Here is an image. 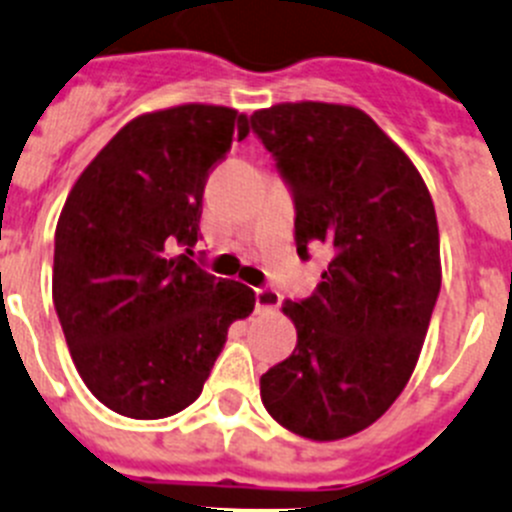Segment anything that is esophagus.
<instances>
[{"label":"esophagus","mask_w":512,"mask_h":512,"mask_svg":"<svg viewBox=\"0 0 512 512\" xmlns=\"http://www.w3.org/2000/svg\"><path fill=\"white\" fill-rule=\"evenodd\" d=\"M281 306V294L276 289H256V311L259 314H266V311H276Z\"/></svg>","instance_id":"obj_1"}]
</instances>
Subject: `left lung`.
Listing matches in <instances>:
<instances>
[{"label": "left lung", "mask_w": 512, "mask_h": 512, "mask_svg": "<svg viewBox=\"0 0 512 512\" xmlns=\"http://www.w3.org/2000/svg\"><path fill=\"white\" fill-rule=\"evenodd\" d=\"M251 128L294 193L296 253H329L314 294L281 306L296 349L261 377V402L294 435L342 440L377 422L417 367L442 284L435 206L359 107L279 102Z\"/></svg>", "instance_id": "1"}]
</instances>
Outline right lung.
Masks as SVG:
<instances>
[{
    "label": "right lung",
    "mask_w": 512,
    "mask_h": 512,
    "mask_svg": "<svg viewBox=\"0 0 512 512\" xmlns=\"http://www.w3.org/2000/svg\"><path fill=\"white\" fill-rule=\"evenodd\" d=\"M248 118L188 105L138 115L75 180L55 231L52 299L72 362L102 405L160 420L201 394L228 326L256 294L193 256L203 188Z\"/></svg>",
    "instance_id": "right-lung-1"
}]
</instances>
